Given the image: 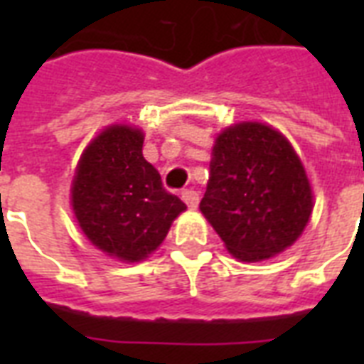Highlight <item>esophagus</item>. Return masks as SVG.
Instances as JSON below:
<instances>
[{
	"label": "esophagus",
	"mask_w": 364,
	"mask_h": 364,
	"mask_svg": "<svg viewBox=\"0 0 364 364\" xmlns=\"http://www.w3.org/2000/svg\"><path fill=\"white\" fill-rule=\"evenodd\" d=\"M181 198H183V202H185V204L191 208V210H196V205H198V202H200L198 193H196V191H193V188H185V191L181 193Z\"/></svg>",
	"instance_id": "obj_1"
}]
</instances>
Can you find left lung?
Listing matches in <instances>:
<instances>
[{
    "label": "left lung",
    "mask_w": 364,
    "mask_h": 364,
    "mask_svg": "<svg viewBox=\"0 0 364 364\" xmlns=\"http://www.w3.org/2000/svg\"><path fill=\"white\" fill-rule=\"evenodd\" d=\"M200 211L243 262H259L296 242L310 221L314 194L282 132L262 122L228 126L215 139Z\"/></svg>",
    "instance_id": "8db88e82"
}]
</instances>
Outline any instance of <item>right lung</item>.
<instances>
[{
  "instance_id": "obj_1",
  "label": "right lung",
  "mask_w": 364,
  "mask_h": 364,
  "mask_svg": "<svg viewBox=\"0 0 364 364\" xmlns=\"http://www.w3.org/2000/svg\"><path fill=\"white\" fill-rule=\"evenodd\" d=\"M141 149L139 128L109 126L85 149L71 183V205L85 236L124 262L147 259L187 210L162 187Z\"/></svg>"
}]
</instances>
